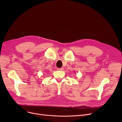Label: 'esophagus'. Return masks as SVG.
Instances as JSON below:
<instances>
[{"label": "esophagus", "mask_w": 122, "mask_h": 122, "mask_svg": "<svg viewBox=\"0 0 122 122\" xmlns=\"http://www.w3.org/2000/svg\"><path fill=\"white\" fill-rule=\"evenodd\" d=\"M57 69L58 70H59V71H63V70H64V68H57Z\"/></svg>", "instance_id": "34e87169"}]
</instances>
